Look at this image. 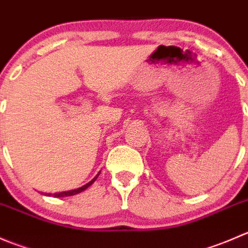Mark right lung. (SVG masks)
Returning a JSON list of instances; mask_svg holds the SVG:
<instances>
[{
    "instance_id": "right-lung-1",
    "label": "right lung",
    "mask_w": 248,
    "mask_h": 248,
    "mask_svg": "<svg viewBox=\"0 0 248 248\" xmlns=\"http://www.w3.org/2000/svg\"><path fill=\"white\" fill-rule=\"evenodd\" d=\"M101 172V171H99ZM99 172L98 174L96 175V176L93 177V179L91 180V181L90 182H87L86 185H84V186L82 187H80V188H77V189H72V191H66V192H59V193H54V194H47V196H52V197H56V198H62V197H71V196H74V194H78V193H80V192H82V191H85V189L87 188V187H90L91 186L92 184H93L94 181H96V179L97 177H98V175H99Z\"/></svg>"
}]
</instances>
